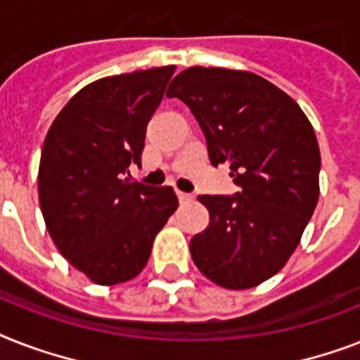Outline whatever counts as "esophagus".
<instances>
[{"instance_id": "obj_1", "label": "esophagus", "mask_w": 360, "mask_h": 360, "mask_svg": "<svg viewBox=\"0 0 360 360\" xmlns=\"http://www.w3.org/2000/svg\"><path fill=\"white\" fill-rule=\"evenodd\" d=\"M177 198H179L181 203L192 202V200H194V196H192V194H188V192H183V191H177Z\"/></svg>"}]
</instances>
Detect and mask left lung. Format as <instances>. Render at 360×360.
<instances>
[{
  "mask_svg": "<svg viewBox=\"0 0 360 360\" xmlns=\"http://www.w3.org/2000/svg\"><path fill=\"white\" fill-rule=\"evenodd\" d=\"M168 97L191 108L213 166L230 164L233 196H200L209 226L191 239L196 267L228 290L276 274L301 240L319 198L321 157L299 104L246 70L191 67Z\"/></svg>",
  "mask_w": 360,
  "mask_h": 360,
  "instance_id": "8db88e82",
  "label": "left lung"
}]
</instances>
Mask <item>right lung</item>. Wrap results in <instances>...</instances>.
<instances>
[{
  "instance_id": "obj_1",
  "label": "right lung",
  "mask_w": 360,
  "mask_h": 360,
  "mask_svg": "<svg viewBox=\"0 0 360 360\" xmlns=\"http://www.w3.org/2000/svg\"><path fill=\"white\" fill-rule=\"evenodd\" d=\"M174 65L108 76L76 93L48 130L39 202L58 250L95 284L114 285L146 267L153 240L177 209L172 186L130 181L146 129Z\"/></svg>"
}]
</instances>
